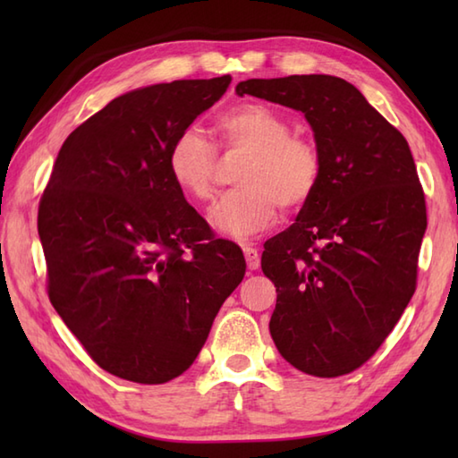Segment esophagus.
Wrapping results in <instances>:
<instances>
[{
  "label": "esophagus",
  "instance_id": "esophagus-1",
  "mask_svg": "<svg viewBox=\"0 0 458 458\" xmlns=\"http://www.w3.org/2000/svg\"><path fill=\"white\" fill-rule=\"evenodd\" d=\"M244 256H246V264H248L250 269H259V264H261L259 251H258L254 246L246 244V246H244Z\"/></svg>",
  "mask_w": 458,
  "mask_h": 458
}]
</instances>
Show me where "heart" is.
Masks as SVG:
<instances>
[{
  "label": "heart",
  "mask_w": 458,
  "mask_h": 458,
  "mask_svg": "<svg viewBox=\"0 0 458 458\" xmlns=\"http://www.w3.org/2000/svg\"><path fill=\"white\" fill-rule=\"evenodd\" d=\"M218 135L228 149L246 151L232 191L208 212L220 234L248 240L277 220L279 204L287 210L303 207L320 179V155L315 143L291 133L289 122L264 104H242L218 120ZM173 182L189 199H212L216 151L197 128L177 133L167 151Z\"/></svg>",
  "instance_id": "obj_1"
}]
</instances>
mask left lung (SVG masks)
Segmentation results:
<instances>
[{"mask_svg":"<svg viewBox=\"0 0 458 458\" xmlns=\"http://www.w3.org/2000/svg\"><path fill=\"white\" fill-rule=\"evenodd\" d=\"M236 94L303 114L320 155L313 197L261 254L277 287L271 338L301 372H354L415 293L427 212L410 145L338 76L250 79Z\"/></svg>","mask_w":458,"mask_h":458,"instance_id":"left-lung-1","label":"left lung"}]
</instances>
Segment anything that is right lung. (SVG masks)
Instances as JSON below:
<instances>
[{
  "label": "right lung",
  "instance_id": "add662e5",
  "mask_svg": "<svg viewBox=\"0 0 458 458\" xmlns=\"http://www.w3.org/2000/svg\"><path fill=\"white\" fill-rule=\"evenodd\" d=\"M230 81L114 98L68 135L38 202L48 299L94 362L130 382L189 369L246 274L242 250L212 236L167 169L171 141Z\"/></svg>",
  "mask_w": 458,
  "mask_h": 458
}]
</instances>
